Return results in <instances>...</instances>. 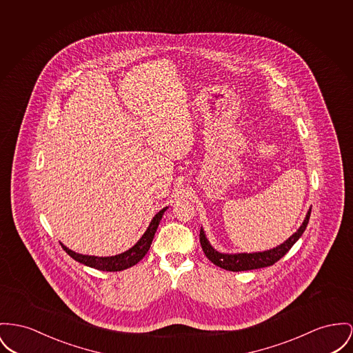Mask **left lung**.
<instances>
[{"label": "left lung", "mask_w": 353, "mask_h": 353, "mask_svg": "<svg viewBox=\"0 0 353 353\" xmlns=\"http://www.w3.org/2000/svg\"><path fill=\"white\" fill-rule=\"evenodd\" d=\"M312 209H309V212L306 214L305 219L303 222V225L300 226V229L292 235L289 239H286L280 246L266 250V252H261V253H238V254H222L218 253L216 250H214L212 245L209 243L206 235L203 233V230L201 229V234H199V241H201V246L202 250L205 253V256L212 261L214 265L230 270V272H243V270H253V269H259V268H266L270 266L273 263H276L279 259H281L289 250L290 248L297 242V239L303 235L305 232L307 222H309V216H310Z\"/></svg>", "instance_id": "1"}]
</instances>
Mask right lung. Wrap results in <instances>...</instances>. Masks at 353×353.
Instances as JSON below:
<instances>
[{
  "instance_id": "obj_1",
  "label": "right lung",
  "mask_w": 353,
  "mask_h": 353,
  "mask_svg": "<svg viewBox=\"0 0 353 353\" xmlns=\"http://www.w3.org/2000/svg\"><path fill=\"white\" fill-rule=\"evenodd\" d=\"M165 209L161 210L152 218L148 229L145 230L144 234L141 235V239L138 241V243L135 246H132L130 250H127V252H124L121 254H118V256H114V257L83 256V254L72 252L67 246H64L63 243H60V245L71 256L72 259L77 261V262H80V263H84V265L90 266V268H94V269H97V270H103V272H120V270H124L127 268H131V266L137 265L147 254V252H148V249L151 246V242L154 239V235H155V232H157V229L159 226V222H161V219L163 216V212H165Z\"/></svg>"
}]
</instances>
